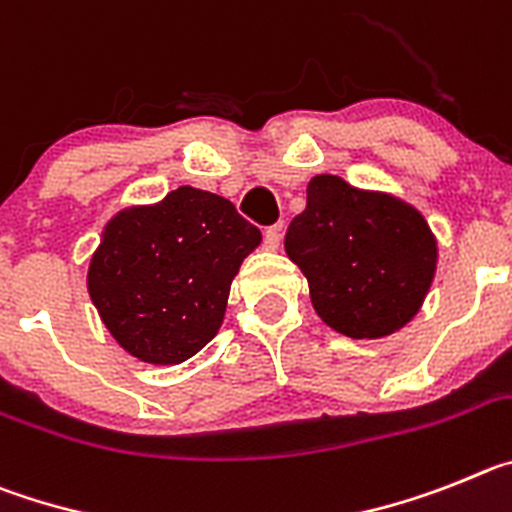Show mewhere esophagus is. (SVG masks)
<instances>
[{"instance_id":"obj_1","label":"esophagus","mask_w":512,"mask_h":512,"mask_svg":"<svg viewBox=\"0 0 512 512\" xmlns=\"http://www.w3.org/2000/svg\"><path fill=\"white\" fill-rule=\"evenodd\" d=\"M280 232H283V224H273V227L265 229V250L275 252L280 247Z\"/></svg>"}]
</instances>
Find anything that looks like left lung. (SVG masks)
<instances>
[{
    "instance_id": "1",
    "label": "left lung",
    "mask_w": 512,
    "mask_h": 512,
    "mask_svg": "<svg viewBox=\"0 0 512 512\" xmlns=\"http://www.w3.org/2000/svg\"><path fill=\"white\" fill-rule=\"evenodd\" d=\"M285 252L308 278L321 319L352 339L403 329L436 273V239L413 206L316 176L306 209L285 232Z\"/></svg>"
}]
</instances>
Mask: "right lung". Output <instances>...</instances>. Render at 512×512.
Wrapping results in <instances>:
<instances>
[{
	"label": "right lung",
	"instance_id": "right-lung-1",
	"mask_svg": "<svg viewBox=\"0 0 512 512\" xmlns=\"http://www.w3.org/2000/svg\"><path fill=\"white\" fill-rule=\"evenodd\" d=\"M260 242L232 201L181 186L107 224L89 296L119 347L150 365H178L214 339L234 275Z\"/></svg>",
	"mask_w": 512,
	"mask_h": 512
}]
</instances>
